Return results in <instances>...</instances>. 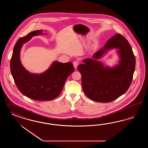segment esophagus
I'll list each match as a JSON object with an SVG mask.
<instances>
[{"mask_svg": "<svg viewBox=\"0 0 148 148\" xmlns=\"http://www.w3.org/2000/svg\"><path fill=\"white\" fill-rule=\"evenodd\" d=\"M78 65H79V61H75L73 62V66H74V67L75 68H76Z\"/></svg>", "mask_w": 148, "mask_h": 148, "instance_id": "esophagus-1", "label": "esophagus"}]
</instances>
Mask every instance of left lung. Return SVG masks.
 <instances>
[{"instance_id": "8db88e82", "label": "left lung", "mask_w": 148, "mask_h": 148, "mask_svg": "<svg viewBox=\"0 0 148 148\" xmlns=\"http://www.w3.org/2000/svg\"><path fill=\"white\" fill-rule=\"evenodd\" d=\"M118 48L121 60L113 69L104 68L95 60L108 49ZM93 59L83 60L77 66L81 74L82 86L86 95L93 101L109 103L124 94L131 84L136 66V58L129 42L120 34L109 39L103 49L93 55Z\"/></svg>"}]
</instances>
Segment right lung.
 Here are the masks:
<instances>
[{
	"label": "right lung",
	"instance_id": "obj_1",
	"mask_svg": "<svg viewBox=\"0 0 148 148\" xmlns=\"http://www.w3.org/2000/svg\"><path fill=\"white\" fill-rule=\"evenodd\" d=\"M42 30H36L21 37L14 47L10 61V69L15 84L23 95L38 101H50L61 93L68 77L74 72L72 62H54L45 73L32 74L23 67L19 59L21 47L32 36L42 35Z\"/></svg>",
	"mask_w": 148,
	"mask_h": 148
}]
</instances>
